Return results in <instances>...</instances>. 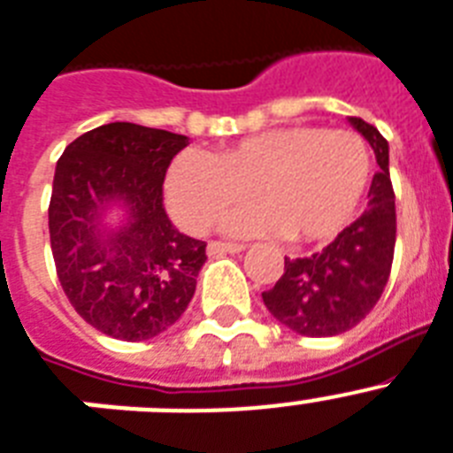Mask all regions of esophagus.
<instances>
[{
  "instance_id": "1",
  "label": "esophagus",
  "mask_w": 453,
  "mask_h": 453,
  "mask_svg": "<svg viewBox=\"0 0 453 453\" xmlns=\"http://www.w3.org/2000/svg\"><path fill=\"white\" fill-rule=\"evenodd\" d=\"M246 246L244 244H233V242H211L207 246L209 256H223V253H242Z\"/></svg>"
}]
</instances>
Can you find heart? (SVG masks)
I'll return each mask as SVG.
<instances>
[{"label":"heart","instance_id":"obj_1","mask_svg":"<svg viewBox=\"0 0 453 453\" xmlns=\"http://www.w3.org/2000/svg\"><path fill=\"white\" fill-rule=\"evenodd\" d=\"M371 180V154L345 128L283 127L209 156L184 151L170 165L165 200L188 233H204L256 191L265 207L226 220L237 234L279 233L292 244L332 239L355 219Z\"/></svg>","mask_w":453,"mask_h":453}]
</instances>
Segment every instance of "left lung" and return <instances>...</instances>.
Here are the masks:
<instances>
[{
	"label": "left lung",
	"mask_w": 453,
	"mask_h": 453,
	"mask_svg": "<svg viewBox=\"0 0 453 453\" xmlns=\"http://www.w3.org/2000/svg\"><path fill=\"white\" fill-rule=\"evenodd\" d=\"M352 127L373 147L375 173L364 214L311 257H285V272L262 292L269 313L302 336L343 334L366 318L385 292L396 246V196L389 180V144L359 117Z\"/></svg>",
	"instance_id": "1"
}]
</instances>
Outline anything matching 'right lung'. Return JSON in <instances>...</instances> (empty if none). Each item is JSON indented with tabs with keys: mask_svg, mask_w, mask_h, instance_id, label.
<instances>
[{
	"mask_svg": "<svg viewBox=\"0 0 453 453\" xmlns=\"http://www.w3.org/2000/svg\"><path fill=\"white\" fill-rule=\"evenodd\" d=\"M186 135L112 121L59 156L48 207L57 276L87 325L119 341H147L180 320L207 260L163 207V180ZM110 202L127 207L119 231L100 226Z\"/></svg>",
	"mask_w": 453,
	"mask_h": 453,
	"instance_id": "obj_1",
	"label": "right lung"
}]
</instances>
